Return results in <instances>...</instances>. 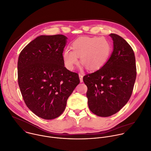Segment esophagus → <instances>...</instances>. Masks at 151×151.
<instances>
[{"label": "esophagus", "instance_id": "esophagus-1", "mask_svg": "<svg viewBox=\"0 0 151 151\" xmlns=\"http://www.w3.org/2000/svg\"><path fill=\"white\" fill-rule=\"evenodd\" d=\"M78 76H79V78H80V82L81 83H82L83 81V76L81 74H78Z\"/></svg>", "mask_w": 151, "mask_h": 151}]
</instances>
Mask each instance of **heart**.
Returning a JSON list of instances; mask_svg holds the SVG:
<instances>
[{
    "mask_svg": "<svg viewBox=\"0 0 151 151\" xmlns=\"http://www.w3.org/2000/svg\"><path fill=\"white\" fill-rule=\"evenodd\" d=\"M71 48L73 51L67 48L63 52L64 65L69 70L78 63L79 57L88 70H97L107 62L111 50L109 41L98 37L79 38L72 43Z\"/></svg>",
    "mask_w": 151,
    "mask_h": 151,
    "instance_id": "obj_1",
    "label": "heart"
}]
</instances>
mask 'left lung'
<instances>
[{
  "label": "left lung",
  "mask_w": 151,
  "mask_h": 151,
  "mask_svg": "<svg viewBox=\"0 0 151 151\" xmlns=\"http://www.w3.org/2000/svg\"><path fill=\"white\" fill-rule=\"evenodd\" d=\"M109 35L113 41L110 57L99 70L83 77L87 87L88 107L92 113L101 117L116 113L127 103L136 77L133 49L119 35Z\"/></svg>",
  "instance_id": "8db88e82"
}]
</instances>
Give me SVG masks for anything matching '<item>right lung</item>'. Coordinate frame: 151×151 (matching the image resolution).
<instances>
[{
	"label": "right lung",
	"mask_w": 151,
	"mask_h": 151,
	"mask_svg": "<svg viewBox=\"0 0 151 151\" xmlns=\"http://www.w3.org/2000/svg\"><path fill=\"white\" fill-rule=\"evenodd\" d=\"M67 38L41 35L21 52L18 81L27 106L38 117L51 120L64 111L67 101L80 83L78 74L64 67L63 53Z\"/></svg>",
	"instance_id": "1"
}]
</instances>
